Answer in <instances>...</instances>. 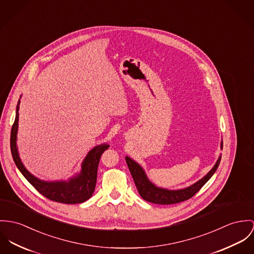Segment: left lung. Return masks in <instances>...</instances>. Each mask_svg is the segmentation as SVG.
<instances>
[{"label": "left lung", "mask_w": 254, "mask_h": 254, "mask_svg": "<svg viewBox=\"0 0 254 254\" xmlns=\"http://www.w3.org/2000/svg\"><path fill=\"white\" fill-rule=\"evenodd\" d=\"M222 146H223V141L221 140L220 142L221 149H222ZM125 160L130 170V173L133 177L135 185L137 186L138 193L143 200L153 204H158V205H172V204L181 203L190 199L204 185H206V183L213 176V174L217 170L221 160V155H219L217 161L214 164L212 169L204 178H202L201 180H199L198 182H196L195 184L188 187L177 189V190H170V189L156 186L149 181L144 170L138 163L130 158L129 156H126Z\"/></svg>", "instance_id": "left-lung-1"}]
</instances>
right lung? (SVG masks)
<instances>
[{
	"label": "right lung",
	"mask_w": 254,
	"mask_h": 254,
	"mask_svg": "<svg viewBox=\"0 0 254 254\" xmlns=\"http://www.w3.org/2000/svg\"><path fill=\"white\" fill-rule=\"evenodd\" d=\"M21 98V97H20ZM20 99L16 106L15 120L10 133V150L13 161L24 176V178L33 185L42 195L47 199L63 204H79L88 200L92 196L97 182L98 165L102 153L110 147L108 143L99 144L87 153L81 163V170L78 174L69 178L68 181H43L32 175L20 159L16 140L18 132Z\"/></svg>",
	"instance_id": "obj_1"
}]
</instances>
